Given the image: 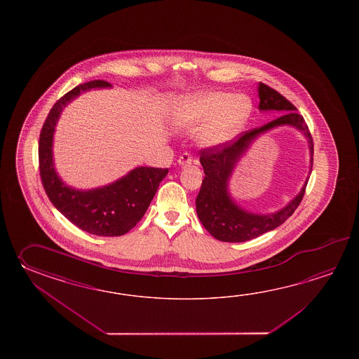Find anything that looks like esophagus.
Masks as SVG:
<instances>
[{
    "mask_svg": "<svg viewBox=\"0 0 359 359\" xmlns=\"http://www.w3.org/2000/svg\"><path fill=\"white\" fill-rule=\"evenodd\" d=\"M177 163L180 164V167H189L192 163V158H191L190 154L184 153L178 158Z\"/></svg>",
    "mask_w": 359,
    "mask_h": 359,
    "instance_id": "1",
    "label": "esophagus"
}]
</instances>
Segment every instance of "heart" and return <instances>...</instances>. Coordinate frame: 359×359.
I'll list each match as a JSON object with an SVG mask.
<instances>
[{"label":"heart","instance_id":"heart-1","mask_svg":"<svg viewBox=\"0 0 359 359\" xmlns=\"http://www.w3.org/2000/svg\"><path fill=\"white\" fill-rule=\"evenodd\" d=\"M252 111V101L241 93L205 91L177 102L172 123L184 130H198V141L205 147L229 144L243 130Z\"/></svg>","mask_w":359,"mask_h":359}]
</instances>
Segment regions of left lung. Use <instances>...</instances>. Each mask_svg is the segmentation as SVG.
I'll use <instances>...</instances> for the list:
<instances>
[{
  "label": "left lung",
  "mask_w": 359,
  "mask_h": 359,
  "mask_svg": "<svg viewBox=\"0 0 359 359\" xmlns=\"http://www.w3.org/2000/svg\"><path fill=\"white\" fill-rule=\"evenodd\" d=\"M258 95L260 111H276L280 116L259 128L245 132L229 145L206 149L200 153V163L205 177L196 198V213L206 231L224 243H244L277 229L295 212L304 196L309 176L306 177L298 195L275 213H252L233 200L229 194V180L237 163L248 153L257 138L277 127L290 126L297 128L308 142L311 155L309 173L312 172L313 138L304 118L297 113V107L289 100L267 84H258Z\"/></svg>",
  "instance_id": "obj_1"
}]
</instances>
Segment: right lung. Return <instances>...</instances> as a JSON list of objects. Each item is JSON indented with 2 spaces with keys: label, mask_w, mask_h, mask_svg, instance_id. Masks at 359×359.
I'll return each instance as SVG.
<instances>
[{
  "label": "right lung",
  "mask_w": 359,
  "mask_h": 359,
  "mask_svg": "<svg viewBox=\"0 0 359 359\" xmlns=\"http://www.w3.org/2000/svg\"><path fill=\"white\" fill-rule=\"evenodd\" d=\"M110 86L105 81H91L56 101L39 135V158L42 184L55 208L86 232L111 237L122 236L141 221L168 169L137 167L102 187L79 190L67 184L57 175L53 151L55 128L64 107L83 92Z\"/></svg>",
  "instance_id": "obj_1"
}]
</instances>
